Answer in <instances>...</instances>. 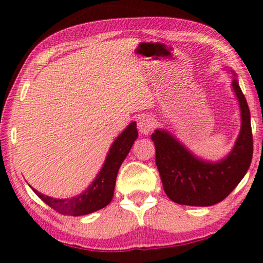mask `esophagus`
<instances>
[{
  "instance_id": "1",
  "label": "esophagus",
  "mask_w": 263,
  "mask_h": 263,
  "mask_svg": "<svg viewBox=\"0 0 263 263\" xmlns=\"http://www.w3.org/2000/svg\"><path fill=\"white\" fill-rule=\"evenodd\" d=\"M154 122L153 118H151L149 116H142L138 121V130L142 135H148V133L153 130Z\"/></svg>"
}]
</instances>
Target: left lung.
Here are the masks:
<instances>
[{"mask_svg": "<svg viewBox=\"0 0 263 263\" xmlns=\"http://www.w3.org/2000/svg\"><path fill=\"white\" fill-rule=\"evenodd\" d=\"M232 88L241 111V128L234 147L220 161L199 159L164 130H155L151 136L155 145V163L163 190L173 202L191 206H210L219 203L232 193L251 166V114L235 78Z\"/></svg>", "mask_w": 263, "mask_h": 263, "instance_id": "1", "label": "left lung"}]
</instances>
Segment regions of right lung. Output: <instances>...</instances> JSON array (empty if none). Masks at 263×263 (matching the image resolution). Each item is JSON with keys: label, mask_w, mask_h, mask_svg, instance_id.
<instances>
[{"label": "right lung", "mask_w": 263, "mask_h": 263, "mask_svg": "<svg viewBox=\"0 0 263 263\" xmlns=\"http://www.w3.org/2000/svg\"><path fill=\"white\" fill-rule=\"evenodd\" d=\"M137 138V124L136 122H132L112 142L103 167L92 183L82 194L72 198L59 199L48 197L33 188L32 190L44 203H46L48 206L54 209L61 215L83 216L103 209L114 197L116 177H117L119 167L130 152Z\"/></svg>", "instance_id": "1"}]
</instances>
